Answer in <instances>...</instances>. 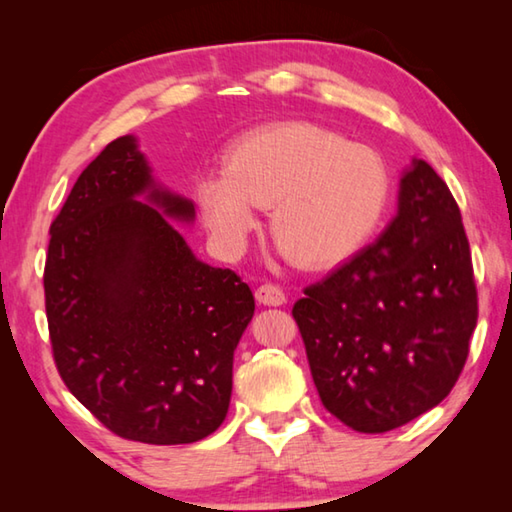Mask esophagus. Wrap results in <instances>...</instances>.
<instances>
[{
    "mask_svg": "<svg viewBox=\"0 0 512 512\" xmlns=\"http://www.w3.org/2000/svg\"><path fill=\"white\" fill-rule=\"evenodd\" d=\"M255 298H257V302H262V305H268V307H280V305H284V302H287L284 291L273 282L259 284L257 291H255Z\"/></svg>",
    "mask_w": 512,
    "mask_h": 512,
    "instance_id": "esophagus-1",
    "label": "esophagus"
}]
</instances>
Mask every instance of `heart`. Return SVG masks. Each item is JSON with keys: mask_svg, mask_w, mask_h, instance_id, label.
<instances>
[{"mask_svg": "<svg viewBox=\"0 0 512 512\" xmlns=\"http://www.w3.org/2000/svg\"><path fill=\"white\" fill-rule=\"evenodd\" d=\"M391 201L381 153L309 121L250 131L230 146L223 171L196 185V203L223 250L239 253L271 207L273 239L302 268L343 262L375 235Z\"/></svg>", "mask_w": 512, "mask_h": 512, "instance_id": "1", "label": "heart"}]
</instances>
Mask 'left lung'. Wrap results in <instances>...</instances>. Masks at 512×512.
Masks as SVG:
<instances>
[{
	"label": "left lung",
	"mask_w": 512,
	"mask_h": 512,
	"mask_svg": "<svg viewBox=\"0 0 512 512\" xmlns=\"http://www.w3.org/2000/svg\"><path fill=\"white\" fill-rule=\"evenodd\" d=\"M291 314L320 402L354 431H391L443 402L479 318L470 241L445 180L413 160L388 228Z\"/></svg>",
	"instance_id": "left-lung-1"
}]
</instances>
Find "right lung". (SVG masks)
Returning a JSON list of instances; mask_svg holds the SVG:
<instances>
[{
	"label": "right lung",
	"instance_id": "add662e5",
	"mask_svg": "<svg viewBox=\"0 0 512 512\" xmlns=\"http://www.w3.org/2000/svg\"><path fill=\"white\" fill-rule=\"evenodd\" d=\"M144 191L173 219H194L192 201L155 187L135 137H117L51 221V354L69 393L115 436L187 445L225 420L255 298L235 271L198 262L167 216L135 202Z\"/></svg>",
	"mask_w": 512,
	"mask_h": 512
}]
</instances>
